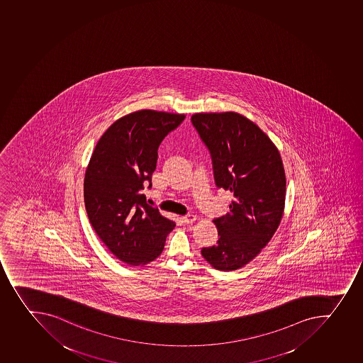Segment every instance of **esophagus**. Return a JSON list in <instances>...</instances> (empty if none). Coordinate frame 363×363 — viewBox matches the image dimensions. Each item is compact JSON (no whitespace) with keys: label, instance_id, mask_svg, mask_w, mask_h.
I'll use <instances>...</instances> for the list:
<instances>
[{"label":"esophagus","instance_id":"obj_1","mask_svg":"<svg viewBox=\"0 0 363 363\" xmlns=\"http://www.w3.org/2000/svg\"><path fill=\"white\" fill-rule=\"evenodd\" d=\"M196 220V216H194V214H189V216H183V221L186 223V225H192Z\"/></svg>","mask_w":363,"mask_h":363}]
</instances>
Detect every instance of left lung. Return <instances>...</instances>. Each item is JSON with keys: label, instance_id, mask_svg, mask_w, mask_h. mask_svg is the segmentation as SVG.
Segmentation results:
<instances>
[{"label": "left lung", "instance_id": "8db88e82", "mask_svg": "<svg viewBox=\"0 0 363 363\" xmlns=\"http://www.w3.org/2000/svg\"><path fill=\"white\" fill-rule=\"evenodd\" d=\"M191 120L212 155L216 185L233 196L229 213L213 220L218 243L201 255L216 270H238L262 252L281 223L283 160L268 135L239 113H196Z\"/></svg>", "mask_w": 363, "mask_h": 363}]
</instances>
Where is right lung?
Listing matches in <instances>:
<instances>
[{
  "label": "right lung",
  "mask_w": 363,
  "mask_h": 363,
  "mask_svg": "<svg viewBox=\"0 0 363 363\" xmlns=\"http://www.w3.org/2000/svg\"><path fill=\"white\" fill-rule=\"evenodd\" d=\"M185 114L142 109L118 118L95 145L84 180L89 223L109 252L144 265L163 252L174 221L147 205L142 190L156 169L160 142Z\"/></svg>",
  "instance_id": "obj_1"
}]
</instances>
